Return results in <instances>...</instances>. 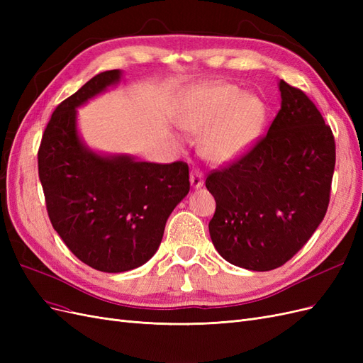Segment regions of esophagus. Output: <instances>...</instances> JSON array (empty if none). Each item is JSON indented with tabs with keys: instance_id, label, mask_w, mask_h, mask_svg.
Wrapping results in <instances>:
<instances>
[{
	"instance_id": "1",
	"label": "esophagus",
	"mask_w": 363,
	"mask_h": 363,
	"mask_svg": "<svg viewBox=\"0 0 363 363\" xmlns=\"http://www.w3.org/2000/svg\"><path fill=\"white\" fill-rule=\"evenodd\" d=\"M204 183V177L200 171H191V186L194 189L201 188Z\"/></svg>"
}]
</instances>
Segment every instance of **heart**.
Returning a JSON list of instances; mask_svg holds the SVG:
<instances>
[{
  "mask_svg": "<svg viewBox=\"0 0 363 363\" xmlns=\"http://www.w3.org/2000/svg\"><path fill=\"white\" fill-rule=\"evenodd\" d=\"M180 123L189 133H204L201 152L206 159L225 163L256 144L267 123V106L238 86L215 83L194 95Z\"/></svg>",
  "mask_w": 363,
  "mask_h": 363,
  "instance_id": "b5f03b06",
  "label": "heart"
}]
</instances>
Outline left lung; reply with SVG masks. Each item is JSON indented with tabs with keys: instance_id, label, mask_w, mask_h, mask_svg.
<instances>
[{
	"instance_id": "left-lung-1",
	"label": "left lung",
	"mask_w": 363,
	"mask_h": 363,
	"mask_svg": "<svg viewBox=\"0 0 363 363\" xmlns=\"http://www.w3.org/2000/svg\"><path fill=\"white\" fill-rule=\"evenodd\" d=\"M279 89L281 107L268 133L206 179L216 201L212 242L228 263L251 271L276 269L294 257L330 201L332 128L303 91L283 80Z\"/></svg>"
}]
</instances>
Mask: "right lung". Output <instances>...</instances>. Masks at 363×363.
Wrapping results in <instances>:
<instances>
[{
	"label": "right lung",
	"mask_w": 363,
	"mask_h": 363,
	"mask_svg": "<svg viewBox=\"0 0 363 363\" xmlns=\"http://www.w3.org/2000/svg\"><path fill=\"white\" fill-rule=\"evenodd\" d=\"M121 75L119 69L98 74L62 101L38 152L54 230L75 257L103 272L135 269L155 256L171 212L189 192L188 163L103 156L83 144L77 107L116 84Z\"/></svg>",
	"instance_id": "1"
}]
</instances>
